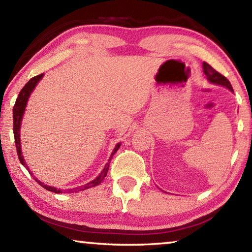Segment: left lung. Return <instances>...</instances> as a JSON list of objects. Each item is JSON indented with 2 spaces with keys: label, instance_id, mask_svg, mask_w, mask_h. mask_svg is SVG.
I'll use <instances>...</instances> for the list:
<instances>
[{
  "label": "left lung",
  "instance_id": "left-lung-1",
  "mask_svg": "<svg viewBox=\"0 0 252 252\" xmlns=\"http://www.w3.org/2000/svg\"><path fill=\"white\" fill-rule=\"evenodd\" d=\"M203 71H204V74H206V76H207V79L210 81L211 83L222 85V87L228 88L230 91L233 92L232 85L229 82V80L225 78V76H223L222 74H220L219 72H217L210 64L203 62Z\"/></svg>",
  "mask_w": 252,
  "mask_h": 252
}]
</instances>
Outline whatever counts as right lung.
<instances>
[{
  "label": "right lung",
  "instance_id": "obj_1",
  "mask_svg": "<svg viewBox=\"0 0 252 252\" xmlns=\"http://www.w3.org/2000/svg\"><path fill=\"white\" fill-rule=\"evenodd\" d=\"M42 76H43V73L39 74L36 76H34L31 80L29 81V82L24 85L22 90L19 93V96L18 99L15 101V104H14V108H13V132H14V140H15V146H16V151H18V156H19V159L20 162L22 163L25 168L29 170L28 164L25 163L24 161V158L22 156V151H21V140H20V127H21V123H22V118H23V114H24V111H25V106H27V102L29 100V96L31 95L32 91L34 90V88H35V85L37 84V82L42 79ZM121 144L118 143L116 148H114V150L111 153V158L109 159V162L104 165V169L102 170V172L100 173V176L95 178L94 180H92L91 182L87 183V185H84L82 187H79V188H75L73 190H69V192H76V191H82L85 189H89V188H92V187H95L97 185H100L102 182V180L106 177V173H108V170L110 167V161L112 159V157L114 153L118 151V149L120 148ZM30 171V170H29ZM31 173V172H30ZM32 174V173H31ZM34 178V177H33ZM34 180H35L37 183H39L40 186H42L44 188V189L49 190V191H52L54 193H62L63 191L61 189H58V188H54V187H50V186H46L44 183H42L40 180H37L36 178H34Z\"/></svg>",
  "mask_w": 252,
  "mask_h": 252
}]
</instances>
